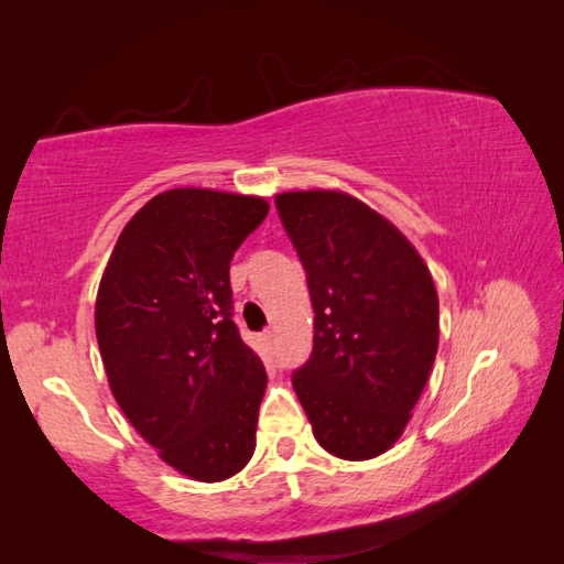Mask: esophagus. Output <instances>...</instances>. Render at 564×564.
I'll return each instance as SVG.
<instances>
[{
    "mask_svg": "<svg viewBox=\"0 0 564 564\" xmlns=\"http://www.w3.org/2000/svg\"><path fill=\"white\" fill-rule=\"evenodd\" d=\"M260 340H262V346H265L268 350H272V346H274V333L272 330H265L260 336Z\"/></svg>",
    "mask_w": 564,
    "mask_h": 564,
    "instance_id": "obj_1",
    "label": "esophagus"
}]
</instances>
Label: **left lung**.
Segmentation results:
<instances>
[{
  "instance_id": "8db88e82",
  "label": "left lung",
  "mask_w": 564,
  "mask_h": 564,
  "mask_svg": "<svg viewBox=\"0 0 564 564\" xmlns=\"http://www.w3.org/2000/svg\"><path fill=\"white\" fill-rule=\"evenodd\" d=\"M306 270L314 350L292 375L314 438L370 459L404 433L438 352V294L404 234L346 192L274 197Z\"/></svg>"
}]
</instances>
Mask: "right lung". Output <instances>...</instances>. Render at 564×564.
<instances>
[{"mask_svg": "<svg viewBox=\"0 0 564 564\" xmlns=\"http://www.w3.org/2000/svg\"><path fill=\"white\" fill-rule=\"evenodd\" d=\"M268 212L262 197L167 189L126 224L99 282L111 394L160 457L197 481L234 477L256 451L268 375L231 318L228 270Z\"/></svg>", "mask_w": 564, "mask_h": 564, "instance_id": "1", "label": "right lung"}]
</instances>
